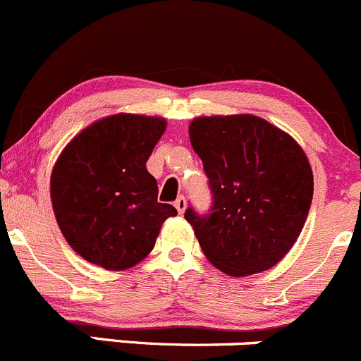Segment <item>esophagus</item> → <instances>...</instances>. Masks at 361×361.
<instances>
[{
	"mask_svg": "<svg viewBox=\"0 0 361 361\" xmlns=\"http://www.w3.org/2000/svg\"><path fill=\"white\" fill-rule=\"evenodd\" d=\"M173 205H176L177 212H179V214H184V210H185V207H188V203H185L184 196H179V198L176 200V203H173Z\"/></svg>",
	"mask_w": 361,
	"mask_h": 361,
	"instance_id": "34e87169",
	"label": "esophagus"
}]
</instances>
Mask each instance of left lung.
I'll list each match as a JSON object with an SVG mask.
<instances>
[{
  "mask_svg": "<svg viewBox=\"0 0 361 361\" xmlns=\"http://www.w3.org/2000/svg\"><path fill=\"white\" fill-rule=\"evenodd\" d=\"M212 207L184 217L217 269L247 276L285 257L310 214L313 172L288 133L252 114L203 116L189 125Z\"/></svg>",
  "mask_w": 361,
  "mask_h": 361,
  "instance_id": "1",
  "label": "left lung"
}]
</instances>
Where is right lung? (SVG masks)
Returning a JSON list of instances; mask_svg holds the SVG:
<instances>
[{"mask_svg": "<svg viewBox=\"0 0 361 361\" xmlns=\"http://www.w3.org/2000/svg\"><path fill=\"white\" fill-rule=\"evenodd\" d=\"M161 118L114 114L68 144L51 172V205L62 235L104 269L135 266L177 210L158 202L146 161L165 132Z\"/></svg>", "mask_w": 361, "mask_h": 361, "instance_id": "obj_1", "label": "right lung"}]
</instances>
